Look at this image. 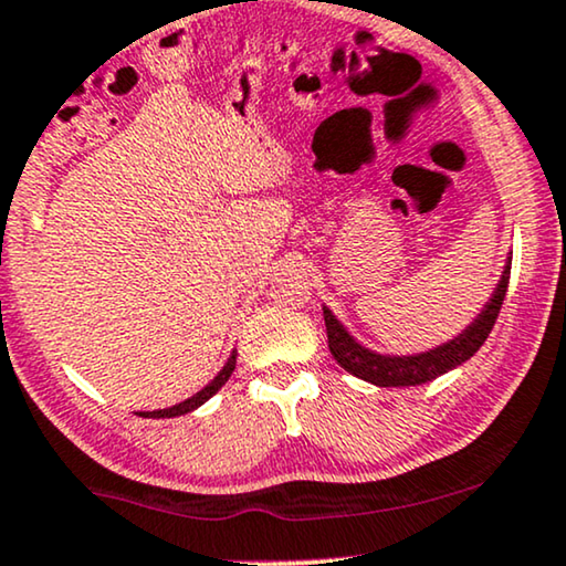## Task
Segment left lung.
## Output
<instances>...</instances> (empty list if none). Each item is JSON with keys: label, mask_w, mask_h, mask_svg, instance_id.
<instances>
[{"label": "left lung", "mask_w": 566, "mask_h": 566, "mask_svg": "<svg viewBox=\"0 0 566 566\" xmlns=\"http://www.w3.org/2000/svg\"><path fill=\"white\" fill-rule=\"evenodd\" d=\"M510 261L512 259H507V266L502 271L500 284H496L494 295L489 297L484 311L479 313V318L473 321L461 336L450 338L448 344L421 354H411V357H390V354L370 352L361 344L354 342V336L336 321V315L331 313L328 307H323V321H326L331 354H334L338 365H342L346 373H352L354 378L367 380L380 388L421 386V382L440 378V375L450 373L453 367L463 365L465 359H471L473 354L481 349V344L486 342V336L492 334L496 315L502 311V300L507 295Z\"/></svg>", "instance_id": "obj_1"}]
</instances>
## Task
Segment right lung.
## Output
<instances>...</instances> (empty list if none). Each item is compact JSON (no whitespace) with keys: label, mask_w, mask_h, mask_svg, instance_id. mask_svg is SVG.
Masks as SVG:
<instances>
[{"label":"right lung","mask_w":566,"mask_h":566,"mask_svg":"<svg viewBox=\"0 0 566 566\" xmlns=\"http://www.w3.org/2000/svg\"><path fill=\"white\" fill-rule=\"evenodd\" d=\"M235 357H238V352H232L230 354V359L224 361V367L220 370V375H217V378L209 382L207 388H201L199 394L196 396H191V398H186V401H180V403H176V406H170V409H160V411H139V417H147V419H170V417H180V413H188V411H193V409H199L201 403L205 401H209V398H212L217 390H220L224 382L230 380V375H232V370H235Z\"/></svg>","instance_id":"obj_1"}]
</instances>
